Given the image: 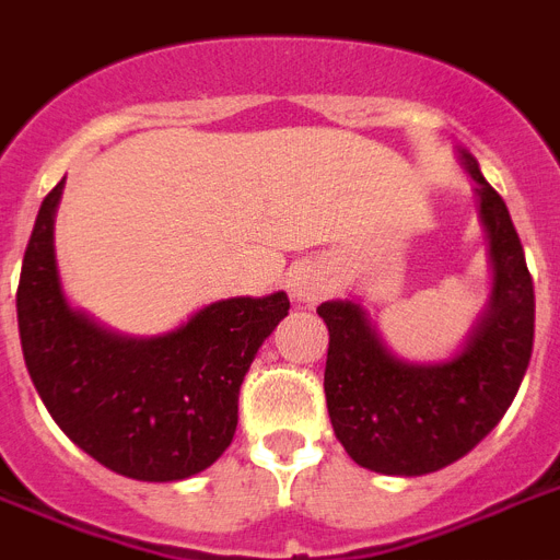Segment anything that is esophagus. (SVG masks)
Instances as JSON below:
<instances>
[{
	"mask_svg": "<svg viewBox=\"0 0 560 560\" xmlns=\"http://www.w3.org/2000/svg\"><path fill=\"white\" fill-rule=\"evenodd\" d=\"M331 289L329 271L317 262H298L289 271V294L298 303H317Z\"/></svg>",
	"mask_w": 560,
	"mask_h": 560,
	"instance_id": "34e87169",
	"label": "esophagus"
}]
</instances>
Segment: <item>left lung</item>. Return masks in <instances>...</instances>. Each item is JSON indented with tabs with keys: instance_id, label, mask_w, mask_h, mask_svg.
<instances>
[{
	"instance_id": "left-lung-1",
	"label": "left lung",
	"mask_w": 560,
	"mask_h": 560,
	"mask_svg": "<svg viewBox=\"0 0 560 560\" xmlns=\"http://www.w3.org/2000/svg\"><path fill=\"white\" fill-rule=\"evenodd\" d=\"M457 160L472 177L487 231L492 289L466 340L446 360L415 363L383 343L354 298L326 300L329 329L326 406L337 441L354 464L381 475L418 478L472 452L518 395L535 337V291L506 202L469 151Z\"/></svg>"
}]
</instances>
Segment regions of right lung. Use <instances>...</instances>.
<instances>
[{
	"label": "right lung",
	"instance_id": "1",
	"mask_svg": "<svg viewBox=\"0 0 560 560\" xmlns=\"http://www.w3.org/2000/svg\"><path fill=\"white\" fill-rule=\"evenodd\" d=\"M42 200L22 260L16 317L25 366L50 418L82 452L133 480H186L229 450L243 377L289 314L285 291L214 300L177 329L131 337L65 298L54 220Z\"/></svg>",
	"mask_w": 560,
	"mask_h": 560
}]
</instances>
